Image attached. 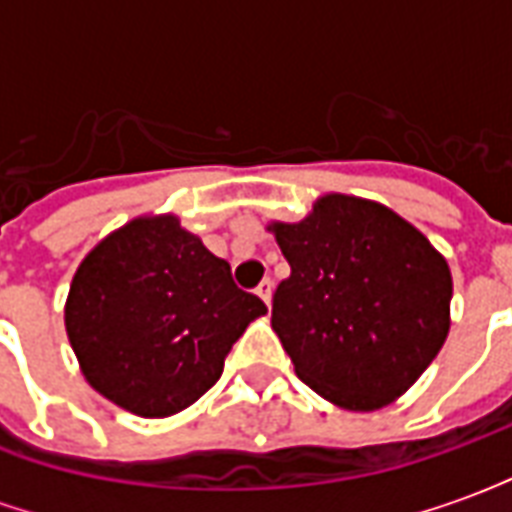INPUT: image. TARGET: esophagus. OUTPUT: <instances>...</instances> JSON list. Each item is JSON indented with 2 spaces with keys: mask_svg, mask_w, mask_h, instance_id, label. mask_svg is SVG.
Returning <instances> with one entry per match:
<instances>
[{
  "mask_svg": "<svg viewBox=\"0 0 512 512\" xmlns=\"http://www.w3.org/2000/svg\"><path fill=\"white\" fill-rule=\"evenodd\" d=\"M271 293H274V282H271V279H263V282L257 285V296L266 301V304H271Z\"/></svg>",
  "mask_w": 512,
  "mask_h": 512,
  "instance_id": "esophagus-1",
  "label": "esophagus"
}]
</instances>
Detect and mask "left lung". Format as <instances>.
<instances>
[{
	"instance_id": "1",
	"label": "left lung",
	"mask_w": 512,
	"mask_h": 512,
	"mask_svg": "<svg viewBox=\"0 0 512 512\" xmlns=\"http://www.w3.org/2000/svg\"><path fill=\"white\" fill-rule=\"evenodd\" d=\"M268 230L290 263L271 326L296 376L348 411L389 406L447 340V260L386 205L348 194H326L307 219Z\"/></svg>"
}]
</instances>
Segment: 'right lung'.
<instances>
[{
	"label": "right lung",
	"mask_w": 512,
	"mask_h": 512,
	"mask_svg": "<svg viewBox=\"0 0 512 512\" xmlns=\"http://www.w3.org/2000/svg\"><path fill=\"white\" fill-rule=\"evenodd\" d=\"M266 315L178 216H139L109 233L76 268L65 329L87 384L136 417L189 408L224 370V356Z\"/></svg>",
	"instance_id": "obj_1"
}]
</instances>
